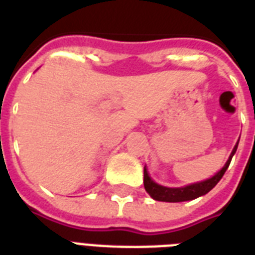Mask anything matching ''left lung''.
<instances>
[{"instance_id": "obj_1", "label": "left lung", "mask_w": 255, "mask_h": 255, "mask_svg": "<svg viewBox=\"0 0 255 255\" xmlns=\"http://www.w3.org/2000/svg\"><path fill=\"white\" fill-rule=\"evenodd\" d=\"M237 147L238 143L234 145L233 151L230 153L229 159H228L225 165L222 167L221 170H218L213 177L208 178L205 181L194 182V184H190V185L181 186V188H168V186L159 185L157 182L152 180L151 176L148 174L147 168L144 167V188L147 190V193L156 201L181 202L189 201V200H194V198L200 197V196H204V194H206L208 192L213 189L214 186L217 185V182L221 180L224 173H225L228 167H229L232 157H233L236 151H237Z\"/></svg>"}]
</instances>
